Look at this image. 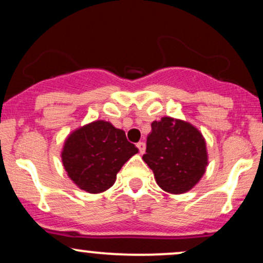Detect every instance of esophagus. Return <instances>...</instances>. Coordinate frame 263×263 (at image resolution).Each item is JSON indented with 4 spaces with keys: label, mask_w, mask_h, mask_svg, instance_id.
Instances as JSON below:
<instances>
[{
    "label": "esophagus",
    "mask_w": 263,
    "mask_h": 263,
    "mask_svg": "<svg viewBox=\"0 0 263 263\" xmlns=\"http://www.w3.org/2000/svg\"><path fill=\"white\" fill-rule=\"evenodd\" d=\"M136 146H137V148H138V151H140L141 155H143L144 151H146V143H144V142H138Z\"/></svg>",
    "instance_id": "esophagus-1"
}]
</instances>
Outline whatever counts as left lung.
<instances>
[{
  "instance_id": "8db88e82",
  "label": "left lung",
  "mask_w": 263,
  "mask_h": 263,
  "mask_svg": "<svg viewBox=\"0 0 263 263\" xmlns=\"http://www.w3.org/2000/svg\"><path fill=\"white\" fill-rule=\"evenodd\" d=\"M143 161L157 184L173 194L188 192L203 177L208 164L204 137L194 126L172 117L152 122Z\"/></svg>"
}]
</instances>
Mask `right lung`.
I'll list each match as a JSON object with an SVG mask.
<instances>
[{
    "instance_id": "add662e5",
    "label": "right lung",
    "mask_w": 263,
    "mask_h": 263,
    "mask_svg": "<svg viewBox=\"0 0 263 263\" xmlns=\"http://www.w3.org/2000/svg\"><path fill=\"white\" fill-rule=\"evenodd\" d=\"M138 149L122 129L95 121L73 132L65 141L62 161L70 179L87 193L114 185L116 174Z\"/></svg>"
}]
</instances>
